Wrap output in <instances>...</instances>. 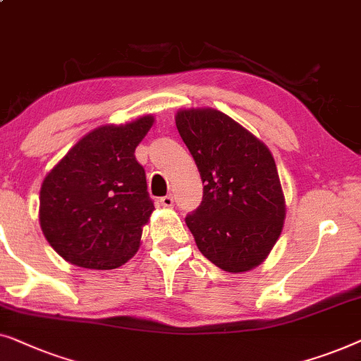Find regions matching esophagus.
Segmentation results:
<instances>
[{"label": "esophagus", "mask_w": 361, "mask_h": 361, "mask_svg": "<svg viewBox=\"0 0 361 361\" xmlns=\"http://www.w3.org/2000/svg\"><path fill=\"white\" fill-rule=\"evenodd\" d=\"M160 204L165 206V207H173V204H175L173 196L166 195V196H164V197H160Z\"/></svg>", "instance_id": "esophagus-1"}]
</instances>
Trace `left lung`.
Returning <instances> with one entry per match:
<instances>
[{
  "label": "left lung",
  "instance_id": "obj_1",
  "mask_svg": "<svg viewBox=\"0 0 361 361\" xmlns=\"http://www.w3.org/2000/svg\"><path fill=\"white\" fill-rule=\"evenodd\" d=\"M175 121L204 185L200 207L185 219L188 229L221 270H252L271 252L286 216L271 152L217 109H181Z\"/></svg>",
  "mask_w": 361,
  "mask_h": 361
}]
</instances>
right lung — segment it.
<instances>
[{
	"label": "right lung",
	"instance_id": "add662e5",
	"mask_svg": "<svg viewBox=\"0 0 361 361\" xmlns=\"http://www.w3.org/2000/svg\"><path fill=\"white\" fill-rule=\"evenodd\" d=\"M152 124L149 114L96 128L44 178L40 227L72 265L113 270L139 250L142 227L155 207L134 152Z\"/></svg>",
	"mask_w": 361,
	"mask_h": 361
}]
</instances>
